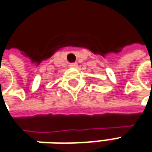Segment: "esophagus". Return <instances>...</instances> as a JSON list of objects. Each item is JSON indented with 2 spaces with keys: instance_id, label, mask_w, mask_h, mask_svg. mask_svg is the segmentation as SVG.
<instances>
[{
  "instance_id": "1",
  "label": "esophagus",
  "mask_w": 152,
  "mask_h": 152,
  "mask_svg": "<svg viewBox=\"0 0 152 152\" xmlns=\"http://www.w3.org/2000/svg\"><path fill=\"white\" fill-rule=\"evenodd\" d=\"M70 67L71 68H76L77 67V64L76 63H71V64H70Z\"/></svg>"
}]
</instances>
